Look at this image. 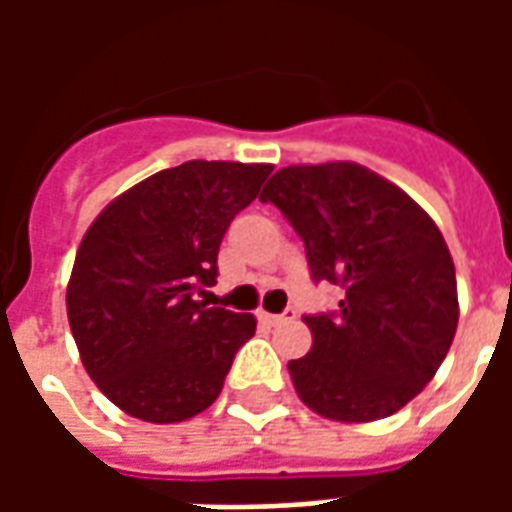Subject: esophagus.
<instances>
[{"label":"esophagus","mask_w":512,"mask_h":512,"mask_svg":"<svg viewBox=\"0 0 512 512\" xmlns=\"http://www.w3.org/2000/svg\"><path fill=\"white\" fill-rule=\"evenodd\" d=\"M296 318V310H285L282 315H271V312H260V321L268 323V326H279V323L293 321Z\"/></svg>","instance_id":"esophagus-1"}]
</instances>
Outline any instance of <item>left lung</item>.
Here are the masks:
<instances>
[{
    "instance_id": "1",
    "label": "left lung",
    "mask_w": 512,
    "mask_h": 512,
    "mask_svg": "<svg viewBox=\"0 0 512 512\" xmlns=\"http://www.w3.org/2000/svg\"><path fill=\"white\" fill-rule=\"evenodd\" d=\"M293 224L315 282L345 290L307 315L310 354L288 362L296 392L334 422H373L417 397L450 351L458 285L428 213L354 161L293 164L260 194Z\"/></svg>"
}]
</instances>
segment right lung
<instances>
[{
	"instance_id": "obj_1",
	"label": "right lung",
	"mask_w": 512,
	"mask_h": 512,
	"mask_svg": "<svg viewBox=\"0 0 512 512\" xmlns=\"http://www.w3.org/2000/svg\"><path fill=\"white\" fill-rule=\"evenodd\" d=\"M271 164L186 161L123 191L84 233L68 323L84 370L126 414L183 422L219 397L255 315L205 307L227 227Z\"/></svg>"
}]
</instances>
